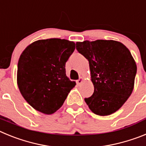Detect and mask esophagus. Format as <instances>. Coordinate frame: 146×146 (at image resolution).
I'll use <instances>...</instances> for the list:
<instances>
[{
  "mask_svg": "<svg viewBox=\"0 0 146 146\" xmlns=\"http://www.w3.org/2000/svg\"><path fill=\"white\" fill-rule=\"evenodd\" d=\"M76 82H77V84L78 85V86H80V85L81 83H82V82H83V78H82V77H80L79 79L77 80L76 81Z\"/></svg>",
  "mask_w": 146,
  "mask_h": 146,
  "instance_id": "esophagus-1",
  "label": "esophagus"
}]
</instances>
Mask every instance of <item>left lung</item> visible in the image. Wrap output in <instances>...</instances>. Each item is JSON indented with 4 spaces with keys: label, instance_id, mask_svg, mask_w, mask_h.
I'll list each match as a JSON object with an SVG mask.
<instances>
[{
    "label": "left lung",
    "instance_id": "8db88e82",
    "mask_svg": "<svg viewBox=\"0 0 146 146\" xmlns=\"http://www.w3.org/2000/svg\"><path fill=\"white\" fill-rule=\"evenodd\" d=\"M76 48L88 60L94 87L93 95L85 102L98 115L113 114L133 91L137 72L135 59L123 44L114 40L77 42Z\"/></svg>",
    "mask_w": 146,
    "mask_h": 146
}]
</instances>
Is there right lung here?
Wrapping results in <instances>:
<instances>
[{
    "label": "right lung",
    "mask_w": 146,
    "mask_h": 146,
    "mask_svg": "<svg viewBox=\"0 0 146 146\" xmlns=\"http://www.w3.org/2000/svg\"><path fill=\"white\" fill-rule=\"evenodd\" d=\"M75 43L66 39L37 40L23 50L17 81L22 96L37 111L51 115L60 109L76 82L66 74V62Z\"/></svg>",
    "instance_id": "right-lung-1"
}]
</instances>
